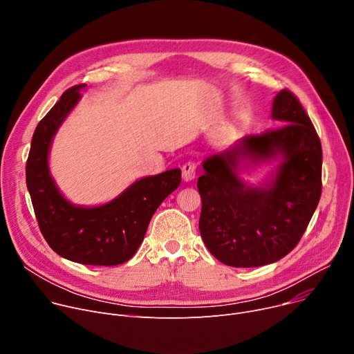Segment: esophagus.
Returning <instances> with one entry per match:
<instances>
[{"label":"esophagus","instance_id":"obj_1","mask_svg":"<svg viewBox=\"0 0 354 354\" xmlns=\"http://www.w3.org/2000/svg\"><path fill=\"white\" fill-rule=\"evenodd\" d=\"M195 178H196V164L189 160V162L183 164V167H182V179L185 182H190Z\"/></svg>","mask_w":354,"mask_h":354}]
</instances>
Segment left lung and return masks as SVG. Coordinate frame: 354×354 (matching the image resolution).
I'll return each mask as SVG.
<instances>
[{"instance_id":"left-lung-1","label":"left lung","mask_w":354,"mask_h":354,"mask_svg":"<svg viewBox=\"0 0 354 354\" xmlns=\"http://www.w3.org/2000/svg\"><path fill=\"white\" fill-rule=\"evenodd\" d=\"M271 117L281 125L245 136L203 160L201 236L218 261L261 267L291 252L322 194V145L297 95L281 90ZM279 157L277 172L261 187L245 185L236 172Z\"/></svg>"}]
</instances>
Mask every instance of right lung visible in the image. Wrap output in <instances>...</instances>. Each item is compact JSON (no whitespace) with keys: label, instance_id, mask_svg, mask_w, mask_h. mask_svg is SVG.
I'll list each match as a JSON object with an SVG mask.
<instances>
[{"label":"right lung","instance_id":"right-lung-1","mask_svg":"<svg viewBox=\"0 0 354 354\" xmlns=\"http://www.w3.org/2000/svg\"><path fill=\"white\" fill-rule=\"evenodd\" d=\"M84 87L66 90L39 121L26 160V186L41 233L55 252L79 264L110 267L136 254L155 210L180 185V169L142 178L102 206H76L63 198L50 176L48 156L56 131Z\"/></svg>","mask_w":354,"mask_h":354}]
</instances>
